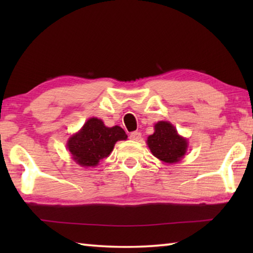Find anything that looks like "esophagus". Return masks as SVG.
Wrapping results in <instances>:
<instances>
[{
  "label": "esophagus",
  "mask_w": 253,
  "mask_h": 253,
  "mask_svg": "<svg viewBox=\"0 0 253 253\" xmlns=\"http://www.w3.org/2000/svg\"><path fill=\"white\" fill-rule=\"evenodd\" d=\"M129 137H130V139H132V140H139L140 137H142V132H140V131H132V132H130Z\"/></svg>",
  "instance_id": "34e87169"
}]
</instances>
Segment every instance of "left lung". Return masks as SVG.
<instances>
[{
	"instance_id": "left-lung-1",
	"label": "left lung",
	"mask_w": 253,
	"mask_h": 253,
	"mask_svg": "<svg viewBox=\"0 0 253 253\" xmlns=\"http://www.w3.org/2000/svg\"><path fill=\"white\" fill-rule=\"evenodd\" d=\"M154 128V134L147 138L153 155L169 164L181 161L187 149L186 138L179 136L176 128L169 122H158Z\"/></svg>"
}]
</instances>
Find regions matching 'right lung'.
Instances as JSON below:
<instances>
[{
	"instance_id": "add662e5",
	"label": "right lung",
	"mask_w": 253,
	"mask_h": 253,
	"mask_svg": "<svg viewBox=\"0 0 253 253\" xmlns=\"http://www.w3.org/2000/svg\"><path fill=\"white\" fill-rule=\"evenodd\" d=\"M125 139L127 135L122 127H106L101 119L92 117L70 137L67 147L76 163L84 168H93L110 155L116 142Z\"/></svg>"
}]
</instances>
